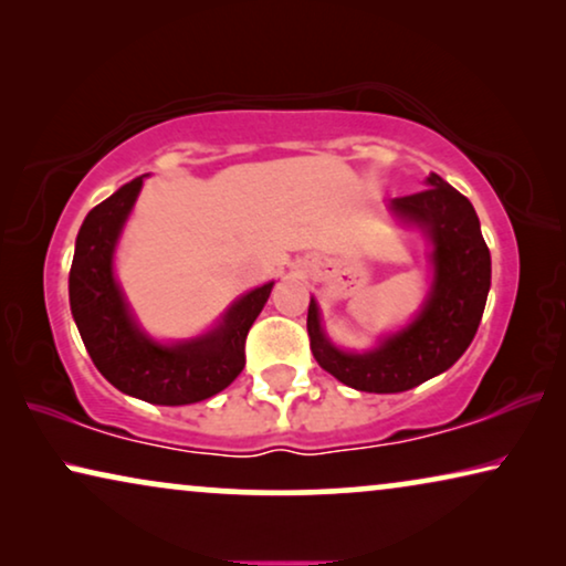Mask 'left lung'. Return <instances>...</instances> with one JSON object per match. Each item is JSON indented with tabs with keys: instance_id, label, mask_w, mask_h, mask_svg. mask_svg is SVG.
Returning a JSON list of instances; mask_svg holds the SVG:
<instances>
[{
	"instance_id": "left-lung-1",
	"label": "left lung",
	"mask_w": 566,
	"mask_h": 566,
	"mask_svg": "<svg viewBox=\"0 0 566 566\" xmlns=\"http://www.w3.org/2000/svg\"><path fill=\"white\" fill-rule=\"evenodd\" d=\"M389 211L428 239L432 281L420 312L407 327L378 337L370 350H343L322 327L319 304L308 301L306 329L319 366L345 386L368 394H397L440 376L467 353L482 322L492 283V260L479 216L467 196L430 172L424 190L394 198Z\"/></svg>"
}]
</instances>
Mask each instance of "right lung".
I'll list each match as a JSON object with an SVG mask.
<instances>
[{"instance_id": "add662e5", "label": "right lung", "mask_w": 566, "mask_h": 566, "mask_svg": "<svg viewBox=\"0 0 566 566\" xmlns=\"http://www.w3.org/2000/svg\"><path fill=\"white\" fill-rule=\"evenodd\" d=\"M144 177L92 208L76 234L69 304L92 363L115 389L149 405L180 407L211 399L244 368V339L268 304L273 281L239 296L213 329L177 343L146 335L115 281V247Z\"/></svg>"}]
</instances>
